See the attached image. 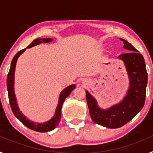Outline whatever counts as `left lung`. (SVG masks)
Returning <instances> with one entry per match:
<instances>
[{
	"label": "left lung",
	"mask_w": 153,
	"mask_h": 153,
	"mask_svg": "<svg viewBox=\"0 0 153 153\" xmlns=\"http://www.w3.org/2000/svg\"><path fill=\"white\" fill-rule=\"evenodd\" d=\"M123 42V48L129 52L120 55L118 58L123 61L129 79V86L123 100L107 109L99 106L93 96L86 91V102L93 121L99 125L110 129H117L129 122L143 109L146 100L147 74L143 55L138 52L129 42Z\"/></svg>",
	"instance_id": "8db88e82"
}]
</instances>
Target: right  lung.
<instances>
[{
	"label": "right lung",
	"instance_id": "add662e5",
	"mask_svg": "<svg viewBox=\"0 0 153 153\" xmlns=\"http://www.w3.org/2000/svg\"><path fill=\"white\" fill-rule=\"evenodd\" d=\"M53 41V39L51 38H37L33 40L27 48H31L36 45L41 44V43H49ZM27 48L19 51L17 53V54L13 56V60L10 64V68L9 70L7 75V87L8 91V97H9V101H10V105L11 107L12 111L13 114L18 119L24 126H26L27 128L32 129V130L40 132H46L54 129L60 123V120L61 119V108L63 106V103L64 102L65 99L67 98L70 93L74 90L76 87L75 84H72L68 86L64 89L63 91L60 93V97H59V100H58L57 106H56V110H55L53 117L50 120L47 121L43 123H34L33 121H30L28 118H27L22 113V112L20 110L18 106V104L17 102V98H16L15 93H14V74H15V67L17 64V59L24 51H26Z\"/></svg>",
	"mask_w": 153,
	"mask_h": 153
}]
</instances>
